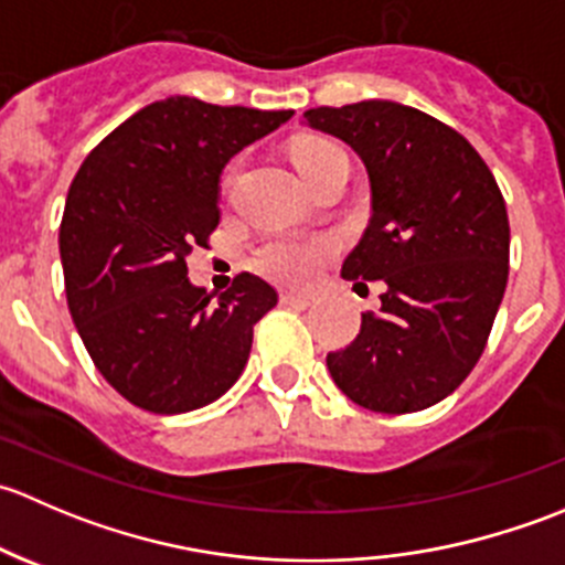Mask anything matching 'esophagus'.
Returning a JSON list of instances; mask_svg holds the SVG:
<instances>
[{
  "label": "esophagus",
  "instance_id": "obj_1",
  "mask_svg": "<svg viewBox=\"0 0 565 565\" xmlns=\"http://www.w3.org/2000/svg\"><path fill=\"white\" fill-rule=\"evenodd\" d=\"M281 303L287 306H311V295L306 292H284Z\"/></svg>",
  "mask_w": 565,
  "mask_h": 565
}]
</instances>
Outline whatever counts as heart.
<instances>
[{"label": "heart", "mask_w": 565, "mask_h": 565, "mask_svg": "<svg viewBox=\"0 0 565 565\" xmlns=\"http://www.w3.org/2000/svg\"><path fill=\"white\" fill-rule=\"evenodd\" d=\"M333 141L324 139H311L300 141L295 147V163L303 172L315 158L322 152L333 150ZM335 243L324 235H311V237H273V241L262 243L256 250V267H259L265 276L276 278V281L287 284H300L309 281L311 276L322 267V262L333 254Z\"/></svg>", "instance_id": "obj_1"}]
</instances>
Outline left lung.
I'll list each match as a JSON object with an SVG mask.
<instances>
[{"label":"left lung","instance_id":"8db88e82","mask_svg":"<svg viewBox=\"0 0 565 565\" xmlns=\"http://www.w3.org/2000/svg\"><path fill=\"white\" fill-rule=\"evenodd\" d=\"M303 122L358 152L372 221L344 259L350 281H383L380 311L328 352L341 393L374 413H418L465 383L509 281V213L470 141L393 100L319 106Z\"/></svg>","mask_w":565,"mask_h":565}]
</instances>
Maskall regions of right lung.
I'll list each match as a JSON object with an SVG mask.
<instances>
[{
	"label": "right lung",
	"mask_w": 565,
	"mask_h": 565,
	"mask_svg": "<svg viewBox=\"0 0 565 565\" xmlns=\"http://www.w3.org/2000/svg\"><path fill=\"white\" fill-rule=\"evenodd\" d=\"M292 111L156 100L84 158L60 226L67 309L114 391L158 415L191 413L243 374L254 324L278 295L241 273L218 298L188 254L218 226L221 172Z\"/></svg>",
	"instance_id": "add662e5"
}]
</instances>
